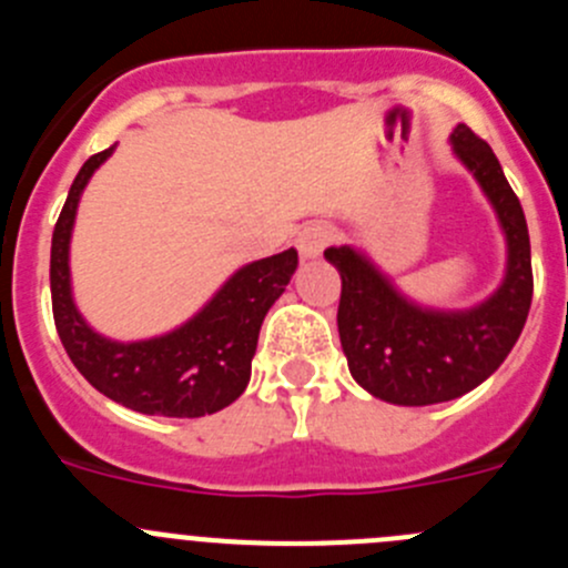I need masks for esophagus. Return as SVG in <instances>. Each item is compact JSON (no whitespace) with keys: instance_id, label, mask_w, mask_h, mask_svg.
<instances>
[{"instance_id":"34e87169","label":"esophagus","mask_w":568,"mask_h":568,"mask_svg":"<svg viewBox=\"0 0 568 568\" xmlns=\"http://www.w3.org/2000/svg\"><path fill=\"white\" fill-rule=\"evenodd\" d=\"M333 239L335 230L327 222H310L307 227H301V233L295 235V247H298L301 258H315V255L324 253V247Z\"/></svg>"}]
</instances>
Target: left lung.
I'll return each instance as SVG.
<instances>
[{
    "mask_svg": "<svg viewBox=\"0 0 568 568\" xmlns=\"http://www.w3.org/2000/svg\"><path fill=\"white\" fill-rule=\"evenodd\" d=\"M453 150L478 179L506 233V278L491 298L460 313L424 310L406 301L366 255L353 247L324 250L341 273L338 335L349 373L389 404H440L484 384L511 353L531 307L529 230L518 195L498 155L466 124L455 128Z\"/></svg>",
    "mask_w": 568,
    "mask_h": 568,
    "instance_id": "1",
    "label": "left lung"
}]
</instances>
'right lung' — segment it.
I'll return each instance as SVG.
<instances>
[{
    "label": "right lung",
    "mask_w": 568,
    "mask_h": 568,
    "mask_svg": "<svg viewBox=\"0 0 568 568\" xmlns=\"http://www.w3.org/2000/svg\"><path fill=\"white\" fill-rule=\"evenodd\" d=\"M113 148L90 155L70 184L50 244V298L57 333L79 373L115 404L164 418H202L233 404L250 381L261 321L293 278L298 253L284 250L241 267L207 307L179 329L119 344L93 333L70 295V230L79 195Z\"/></svg>",
    "instance_id": "add662e5"
}]
</instances>
